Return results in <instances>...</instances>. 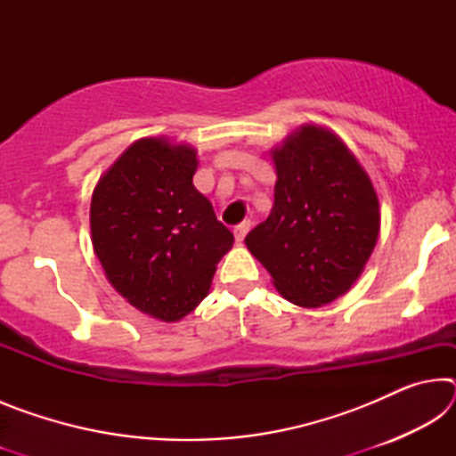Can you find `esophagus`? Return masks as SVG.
Segmentation results:
<instances>
[{"instance_id":"obj_1","label":"esophagus","mask_w":456,"mask_h":456,"mask_svg":"<svg viewBox=\"0 0 456 456\" xmlns=\"http://www.w3.org/2000/svg\"><path fill=\"white\" fill-rule=\"evenodd\" d=\"M249 229H251V221H249V219H247V221H241V223H239V225H235L233 233H235V239H237L239 243L243 241L245 235H247V231H249Z\"/></svg>"}]
</instances>
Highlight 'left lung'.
Here are the masks:
<instances>
[{
  "instance_id": "8db88e82",
  "label": "left lung",
  "mask_w": 456,
  "mask_h": 456,
  "mask_svg": "<svg viewBox=\"0 0 456 456\" xmlns=\"http://www.w3.org/2000/svg\"><path fill=\"white\" fill-rule=\"evenodd\" d=\"M273 209L245 237L247 249L288 302L320 307L344 296L372 256L380 205L342 138L304 125L272 151Z\"/></svg>"
}]
</instances>
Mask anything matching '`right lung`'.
<instances>
[{
	"label": "right lung",
	"mask_w": 456,
	"mask_h": 456,
	"mask_svg": "<svg viewBox=\"0 0 456 456\" xmlns=\"http://www.w3.org/2000/svg\"><path fill=\"white\" fill-rule=\"evenodd\" d=\"M197 165L189 144L141 138L92 192V245L108 281L160 322H179L203 302L235 241L192 184Z\"/></svg>",
	"instance_id": "add662e5"
}]
</instances>
